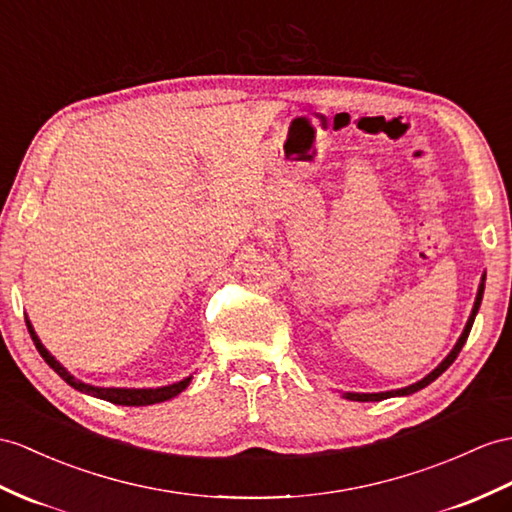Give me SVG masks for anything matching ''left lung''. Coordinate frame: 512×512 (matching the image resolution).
Here are the masks:
<instances>
[{
    "mask_svg": "<svg viewBox=\"0 0 512 512\" xmlns=\"http://www.w3.org/2000/svg\"><path fill=\"white\" fill-rule=\"evenodd\" d=\"M484 280H486V273H482V280H480L478 293H476V302H473L471 315H469V319H467V323H465V330H463V334L458 336V341H456V345L452 347V352L447 354V356L441 360V365H439V367H434V369L428 373L426 378H421L419 382L410 384V386H404V389H395V391H380V393H343L345 400H352V402H380V400H389V397H404V395H410V393H417L419 389H423V386H428L430 382H434L436 378H439L441 373H443L447 367H450V365L454 363L456 356L460 354V350H463V345H465L467 336H469V332H471V326H473V319H476L478 310H480V304H482V295H484Z\"/></svg>",
    "mask_w": 512,
    "mask_h": 512,
    "instance_id": "8db88e82",
    "label": "left lung"
}]
</instances>
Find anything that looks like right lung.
Masks as SVG:
<instances>
[{"mask_svg":"<svg viewBox=\"0 0 512 512\" xmlns=\"http://www.w3.org/2000/svg\"><path fill=\"white\" fill-rule=\"evenodd\" d=\"M26 326H28V332L32 336V341L36 345V350H39V354L45 358V363L52 367L58 376L65 380L69 386H73V389L80 391V393H86V395H93L97 397V400H106L110 404H119V406H149V404H160V402H167L171 400V397L180 395L186 386L191 384L193 376L184 378L180 382H173V384H167V386H156V389H123V386H93V384H86L82 380H78L73 373L67 371V367H62L58 360L49 354L45 350V345L41 343L39 334L34 332L32 328V321L26 317Z\"/></svg>","mask_w":512,"mask_h":512,"instance_id":"1","label":"right lung"}]
</instances>
